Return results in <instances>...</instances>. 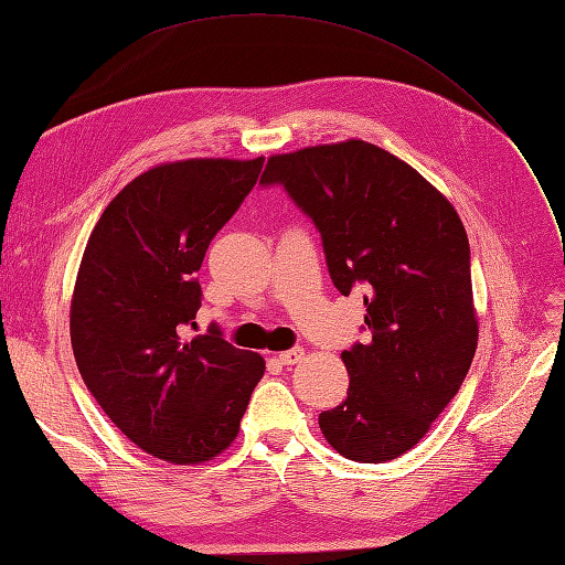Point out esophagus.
<instances>
[{
	"instance_id": "obj_1",
	"label": "esophagus",
	"mask_w": 565,
	"mask_h": 565,
	"mask_svg": "<svg viewBox=\"0 0 565 565\" xmlns=\"http://www.w3.org/2000/svg\"><path fill=\"white\" fill-rule=\"evenodd\" d=\"M301 356H305V350H301V348H290V350L280 352L278 360H280V364H285V366H292V364H299V362H301Z\"/></svg>"
}]
</instances>
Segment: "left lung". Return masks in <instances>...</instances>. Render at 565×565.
I'll list each match as a JSON object with an SVG mask.
<instances>
[{
  "instance_id": "1",
  "label": "left lung",
  "mask_w": 565,
  "mask_h": 565,
  "mask_svg": "<svg viewBox=\"0 0 565 565\" xmlns=\"http://www.w3.org/2000/svg\"><path fill=\"white\" fill-rule=\"evenodd\" d=\"M260 186H282L319 230L340 295L364 292L369 340L342 352L350 388L319 415L326 441L356 462L403 456L456 397L477 350L470 242L456 209L366 141L273 156Z\"/></svg>"
}]
</instances>
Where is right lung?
<instances>
[{
    "label": "right lung",
    "mask_w": 565,
    "mask_h": 565,
    "mask_svg": "<svg viewBox=\"0 0 565 565\" xmlns=\"http://www.w3.org/2000/svg\"><path fill=\"white\" fill-rule=\"evenodd\" d=\"M264 158L184 160L136 177L109 201L81 260L72 348L81 376L131 444L174 465L223 452L239 431L264 356L217 323L201 335L196 273L256 186Z\"/></svg>",
    "instance_id": "add662e5"
}]
</instances>
